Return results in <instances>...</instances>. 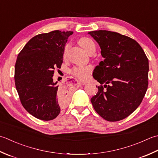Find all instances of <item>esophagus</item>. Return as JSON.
Wrapping results in <instances>:
<instances>
[{
	"label": "esophagus",
	"mask_w": 158,
	"mask_h": 158,
	"mask_svg": "<svg viewBox=\"0 0 158 158\" xmlns=\"http://www.w3.org/2000/svg\"><path fill=\"white\" fill-rule=\"evenodd\" d=\"M77 84H78V85H85V83L81 82H77Z\"/></svg>",
	"instance_id": "34e87169"
}]
</instances>
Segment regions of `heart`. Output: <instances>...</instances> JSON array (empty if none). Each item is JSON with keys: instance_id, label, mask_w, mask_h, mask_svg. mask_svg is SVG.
Here are the masks:
<instances>
[{"instance_id": "b5f03b06", "label": "heart", "mask_w": 158, "mask_h": 158, "mask_svg": "<svg viewBox=\"0 0 158 158\" xmlns=\"http://www.w3.org/2000/svg\"><path fill=\"white\" fill-rule=\"evenodd\" d=\"M79 44L85 50L86 52H89L92 50H95V44L93 41L89 37H82L79 41ZM69 48V43H67L64 48V55H66ZM92 71V67L91 66H78L75 67L72 69V73L75 76L78 77L80 80H85L87 79L89 73Z\"/></svg>"}]
</instances>
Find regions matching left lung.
I'll use <instances>...</instances> for the list:
<instances>
[{
    "instance_id": "8db88e82",
    "label": "left lung",
    "mask_w": 158,
    "mask_h": 158,
    "mask_svg": "<svg viewBox=\"0 0 158 158\" xmlns=\"http://www.w3.org/2000/svg\"><path fill=\"white\" fill-rule=\"evenodd\" d=\"M88 34L99 44L104 59L93 70V78L101 86L91 99L92 105L106 121L123 119L140 106L145 95L149 60L138 43L125 35L102 30Z\"/></svg>"
}]
</instances>
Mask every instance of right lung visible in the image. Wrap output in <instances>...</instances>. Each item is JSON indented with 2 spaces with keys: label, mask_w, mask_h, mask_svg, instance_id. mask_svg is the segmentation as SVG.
<instances>
[{
  "label": "right lung",
  "mask_w": 158,
  "mask_h": 158,
  "mask_svg": "<svg viewBox=\"0 0 158 158\" xmlns=\"http://www.w3.org/2000/svg\"><path fill=\"white\" fill-rule=\"evenodd\" d=\"M73 31H53L37 35L19 53L15 65L16 90L28 113L43 121L59 114L68 103L69 91L54 82V69L63 63L64 48Z\"/></svg>",
  "instance_id": "add662e5"
}]
</instances>
